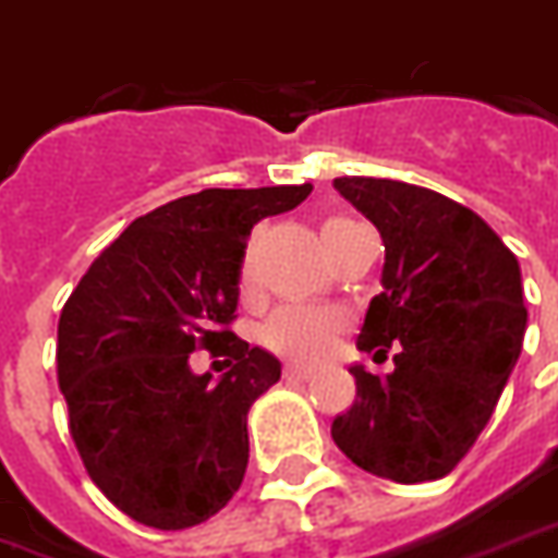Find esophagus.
Wrapping results in <instances>:
<instances>
[{"instance_id":"esophagus-1","label":"esophagus","mask_w":558,"mask_h":558,"mask_svg":"<svg viewBox=\"0 0 558 558\" xmlns=\"http://www.w3.org/2000/svg\"><path fill=\"white\" fill-rule=\"evenodd\" d=\"M283 378H287V381H311L313 369L299 366V363H287V366H283Z\"/></svg>"}]
</instances>
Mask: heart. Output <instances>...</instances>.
<instances>
[{
  "label": "heart",
  "instance_id": "obj_1",
  "mask_svg": "<svg viewBox=\"0 0 558 558\" xmlns=\"http://www.w3.org/2000/svg\"><path fill=\"white\" fill-rule=\"evenodd\" d=\"M345 225H354L352 218L331 216L322 225V236H331L333 230ZM254 278V259L251 254L242 263V287H247ZM345 328V316L333 307H319V304H283L271 313L259 331V340L266 342L280 357H290L295 363H319L325 361L337 345V337Z\"/></svg>",
  "mask_w": 558,
  "mask_h": 558
}]
</instances>
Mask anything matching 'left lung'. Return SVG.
Listing matches in <instances>:
<instances>
[{
    "label": "left lung",
    "mask_w": 558,
    "mask_h": 558,
    "mask_svg": "<svg viewBox=\"0 0 558 558\" xmlns=\"http://www.w3.org/2000/svg\"><path fill=\"white\" fill-rule=\"evenodd\" d=\"M333 189L384 242L381 292L357 349L393 373L354 363V405L333 444L366 473L402 485L444 478L494 414L521 357L526 307L518 257L468 206L423 185L340 177Z\"/></svg>",
    "instance_id": "obj_1"
}]
</instances>
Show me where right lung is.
Here are the masks:
<instances>
[{
  "label": "right lung",
  "instance_id": "right-lung-1",
  "mask_svg": "<svg viewBox=\"0 0 558 558\" xmlns=\"http://www.w3.org/2000/svg\"><path fill=\"white\" fill-rule=\"evenodd\" d=\"M313 185L204 189L135 218L82 275L59 319V387L94 485L153 530H185L230 502L247 468V408L280 361L227 331L251 227ZM221 339L233 371L191 369Z\"/></svg>",
  "mask_w": 558,
  "mask_h": 558
}]
</instances>
